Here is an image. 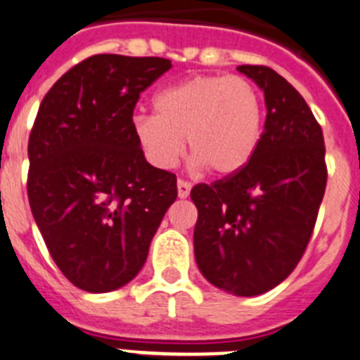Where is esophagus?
Returning <instances> with one entry per match:
<instances>
[{"mask_svg":"<svg viewBox=\"0 0 360 360\" xmlns=\"http://www.w3.org/2000/svg\"><path fill=\"white\" fill-rule=\"evenodd\" d=\"M190 190H192V184H190L188 181H183V179L177 181V195H179L181 199L188 198Z\"/></svg>","mask_w":360,"mask_h":360,"instance_id":"esophagus-1","label":"esophagus"}]
</instances>
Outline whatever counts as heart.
I'll list each match as a JSON object with an SVG mask.
<instances>
[{"instance_id": "b5f03b06", "label": "heart", "mask_w": 360, "mask_h": 360, "mask_svg": "<svg viewBox=\"0 0 360 360\" xmlns=\"http://www.w3.org/2000/svg\"><path fill=\"white\" fill-rule=\"evenodd\" d=\"M155 114H136L132 132L154 167L179 161L184 141L193 167L233 176L252 161L264 124V103L245 77L201 74L155 96Z\"/></svg>"}]
</instances>
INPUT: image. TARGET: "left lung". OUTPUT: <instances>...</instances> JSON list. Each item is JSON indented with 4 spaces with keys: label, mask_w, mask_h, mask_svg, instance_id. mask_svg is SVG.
Here are the masks:
<instances>
[{
    "label": "left lung",
    "mask_w": 360,
    "mask_h": 360,
    "mask_svg": "<svg viewBox=\"0 0 360 360\" xmlns=\"http://www.w3.org/2000/svg\"><path fill=\"white\" fill-rule=\"evenodd\" d=\"M237 70L264 92V132L243 170L190 192L193 252L208 283L254 297L283 283L304 254L326 188V150L321 124L288 81L261 65Z\"/></svg>",
    "instance_id": "obj_1"
}]
</instances>
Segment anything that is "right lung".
Masks as SVG:
<instances>
[{"label":"right lung","mask_w":360,"mask_h":360,"mask_svg":"<svg viewBox=\"0 0 360 360\" xmlns=\"http://www.w3.org/2000/svg\"><path fill=\"white\" fill-rule=\"evenodd\" d=\"M170 59L98 54L43 98L29 139L30 210L74 286L121 288L139 274L177 198L176 176L152 167L132 132L139 94Z\"/></svg>","instance_id":"obj_1"}]
</instances>
